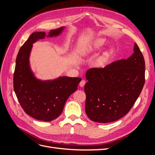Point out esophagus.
I'll return each instance as SVG.
<instances>
[{"label":"esophagus","instance_id":"esophagus-1","mask_svg":"<svg viewBox=\"0 0 155 155\" xmlns=\"http://www.w3.org/2000/svg\"><path fill=\"white\" fill-rule=\"evenodd\" d=\"M85 83H86V81H85L84 80H81V82L79 83V85H80V87H83L84 86Z\"/></svg>","mask_w":155,"mask_h":155}]
</instances>
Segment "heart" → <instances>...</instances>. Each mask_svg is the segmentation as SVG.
<instances>
[{
	"mask_svg": "<svg viewBox=\"0 0 155 155\" xmlns=\"http://www.w3.org/2000/svg\"><path fill=\"white\" fill-rule=\"evenodd\" d=\"M106 40L103 38H96L91 41H89L83 47L81 53L84 56H88L94 54L95 52L101 50L105 45ZM115 51L114 47H110L106 50L102 54L99 56L95 61V65L100 67L103 66L108 61L109 57Z\"/></svg>",
	"mask_w": 155,
	"mask_h": 155,
	"instance_id": "heart-1",
	"label": "heart"
}]
</instances>
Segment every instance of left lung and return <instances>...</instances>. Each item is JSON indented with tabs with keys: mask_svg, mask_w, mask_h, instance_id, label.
I'll return each instance as SVG.
<instances>
[{
	"mask_svg": "<svg viewBox=\"0 0 155 155\" xmlns=\"http://www.w3.org/2000/svg\"><path fill=\"white\" fill-rule=\"evenodd\" d=\"M127 60L87 71L85 111L92 121L114 122L128 113L145 83L144 58L137 44Z\"/></svg>",
	"mask_w": 155,
	"mask_h": 155,
	"instance_id": "obj_1",
	"label": "left lung"
}]
</instances>
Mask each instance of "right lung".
Listing matches in <instances>:
<instances>
[{"mask_svg":"<svg viewBox=\"0 0 155 155\" xmlns=\"http://www.w3.org/2000/svg\"><path fill=\"white\" fill-rule=\"evenodd\" d=\"M65 27L45 32H35L20 47L16 59L13 77L14 90L25 113L35 119L51 121L62 113L67 99L78 89L80 78L60 76L41 80L35 76L29 58L33 44L40 39L60 35Z\"/></svg>","mask_w":155,"mask_h":155,"instance_id":"1","label":"right lung"}]
</instances>
